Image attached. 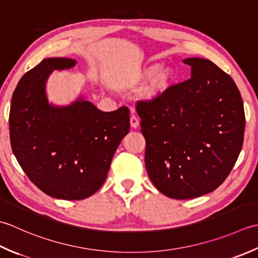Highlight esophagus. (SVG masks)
<instances>
[{"mask_svg":"<svg viewBox=\"0 0 258 258\" xmlns=\"http://www.w3.org/2000/svg\"><path fill=\"white\" fill-rule=\"evenodd\" d=\"M130 124H131V127L133 128H138L139 127V119H138V117H137V115H131V118H130Z\"/></svg>","mask_w":258,"mask_h":258,"instance_id":"34e87169","label":"esophagus"}]
</instances>
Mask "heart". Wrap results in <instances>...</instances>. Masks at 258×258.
Listing matches in <instances>:
<instances>
[{
  "mask_svg": "<svg viewBox=\"0 0 258 258\" xmlns=\"http://www.w3.org/2000/svg\"><path fill=\"white\" fill-rule=\"evenodd\" d=\"M149 78L151 80L140 90V97L146 101H155L169 87L173 79V71L169 67L159 68L158 64H149L129 73L125 82L128 86H137Z\"/></svg>",
  "mask_w": 258,
  "mask_h": 258,
  "instance_id": "heart-1",
  "label": "heart"
}]
</instances>
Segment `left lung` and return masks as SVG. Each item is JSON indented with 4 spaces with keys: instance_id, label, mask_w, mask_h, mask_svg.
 <instances>
[{
    "instance_id": "8db88e82",
    "label": "left lung",
    "mask_w": 258,
    "mask_h": 258,
    "mask_svg": "<svg viewBox=\"0 0 258 258\" xmlns=\"http://www.w3.org/2000/svg\"><path fill=\"white\" fill-rule=\"evenodd\" d=\"M191 77L136 110L146 139L145 164L158 190L173 199L212 192L233 169L244 141L237 86L212 61L188 57Z\"/></svg>"
}]
</instances>
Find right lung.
<instances>
[{
  "instance_id": "obj_1",
  "label": "right lung",
  "mask_w": 258,
  "mask_h": 258,
  "mask_svg": "<svg viewBox=\"0 0 258 258\" xmlns=\"http://www.w3.org/2000/svg\"><path fill=\"white\" fill-rule=\"evenodd\" d=\"M77 61L49 57L21 78L10 109L13 154L34 185L56 199L80 201L106 180L112 157L130 129L127 107L104 112L85 98L69 106L49 103L46 81Z\"/></svg>"
}]
</instances>
